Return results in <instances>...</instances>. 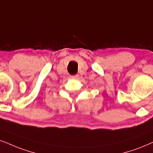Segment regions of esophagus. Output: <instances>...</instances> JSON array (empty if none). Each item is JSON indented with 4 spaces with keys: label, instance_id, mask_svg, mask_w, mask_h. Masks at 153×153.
<instances>
[{
    "label": "esophagus",
    "instance_id": "1",
    "mask_svg": "<svg viewBox=\"0 0 153 153\" xmlns=\"http://www.w3.org/2000/svg\"><path fill=\"white\" fill-rule=\"evenodd\" d=\"M79 77L78 75H72V76H71V78L72 79H75V80H76V79H78Z\"/></svg>",
    "mask_w": 153,
    "mask_h": 153
}]
</instances>
